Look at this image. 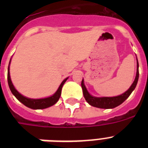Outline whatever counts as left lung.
Masks as SVG:
<instances>
[{
	"mask_svg": "<svg viewBox=\"0 0 148 148\" xmlns=\"http://www.w3.org/2000/svg\"><path fill=\"white\" fill-rule=\"evenodd\" d=\"M138 75H139L138 74V60H137V70L135 80L126 92L121 95H118V96H115V97H95V96H92L88 92L84 84V80H82V90H83L84 97L89 104L95 107V108H103V109H111V108H116L117 106L122 104L130 96L131 92L136 88V86L138 80Z\"/></svg>",
	"mask_w": 148,
	"mask_h": 148,
	"instance_id": "1",
	"label": "left lung"
}]
</instances>
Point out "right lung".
I'll list each match as a JSON object with an SVG mask.
<instances>
[{"label": "right lung", "instance_id": "right-lung-1", "mask_svg": "<svg viewBox=\"0 0 148 148\" xmlns=\"http://www.w3.org/2000/svg\"><path fill=\"white\" fill-rule=\"evenodd\" d=\"M11 61V59H10ZM67 78H65L64 80L63 81L62 83L61 84V85L59 86L58 89L57 90L56 92L53 94L52 96H49V97L45 98V99H29V98L25 97L22 95L21 94L19 93L16 90V89L15 88V87L13 86L12 83L11 78H10V64L8 66V73H7V79H8V84H9V87H10V90H11L12 93L15 95L16 99H18L19 101L22 103L23 104H24L25 106H27V108H29L31 109L37 110V109H45V108H47L49 107L54 105L57 101L59 99L60 96H61V89H62L63 85L64 84V83L66 82V81L67 80Z\"/></svg>", "mask_w": 148, "mask_h": 148}]
</instances>
